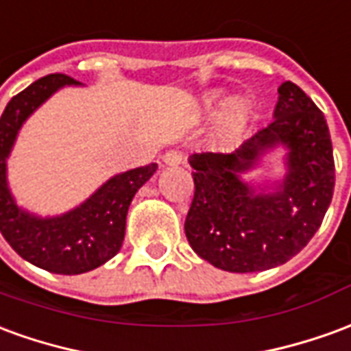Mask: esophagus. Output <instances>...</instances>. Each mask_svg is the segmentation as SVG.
Listing matches in <instances>:
<instances>
[{"instance_id":"esophagus-1","label":"esophagus","mask_w":351,"mask_h":351,"mask_svg":"<svg viewBox=\"0 0 351 351\" xmlns=\"http://www.w3.org/2000/svg\"><path fill=\"white\" fill-rule=\"evenodd\" d=\"M162 160L168 166H178V164L183 162V155H181V151H178V149H170V151H166L162 155Z\"/></svg>"}]
</instances>
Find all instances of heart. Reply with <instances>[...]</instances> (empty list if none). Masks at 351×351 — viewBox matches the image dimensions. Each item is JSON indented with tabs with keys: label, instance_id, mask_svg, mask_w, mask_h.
<instances>
[{
	"label": "heart",
	"instance_id": "heart-1",
	"mask_svg": "<svg viewBox=\"0 0 351 351\" xmlns=\"http://www.w3.org/2000/svg\"><path fill=\"white\" fill-rule=\"evenodd\" d=\"M243 119H245V108H243V104L240 100H232L225 108L223 115H221V124L227 130H236V128L242 126Z\"/></svg>",
	"mask_w": 351,
	"mask_h": 351
}]
</instances>
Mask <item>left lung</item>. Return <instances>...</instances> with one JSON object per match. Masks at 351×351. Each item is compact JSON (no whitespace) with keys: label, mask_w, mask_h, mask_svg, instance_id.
I'll return each instance as SVG.
<instances>
[{"label":"left lung","mask_w":351,"mask_h":351,"mask_svg":"<svg viewBox=\"0 0 351 351\" xmlns=\"http://www.w3.org/2000/svg\"><path fill=\"white\" fill-rule=\"evenodd\" d=\"M274 121L234 153H195V196L185 219L191 247L227 272H261L295 257L322 227L335 191V158L322 109L291 81L280 84ZM290 149L288 176L272 195L239 180L263 152Z\"/></svg>","instance_id":"obj_1"}]
</instances>
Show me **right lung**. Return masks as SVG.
Listing matches in <instances>:
<instances>
[{"label": "right lung", "mask_w": 351, "mask_h": 351, "mask_svg": "<svg viewBox=\"0 0 351 351\" xmlns=\"http://www.w3.org/2000/svg\"><path fill=\"white\" fill-rule=\"evenodd\" d=\"M79 84L64 73H51L12 96L1 115V234L32 265L54 274H83L115 257L124 240L126 213L138 189L156 171V164L124 171L104 183L75 210L41 219L21 210L7 187V156L22 123L52 92Z\"/></svg>", "instance_id": "add662e5"}]
</instances>
